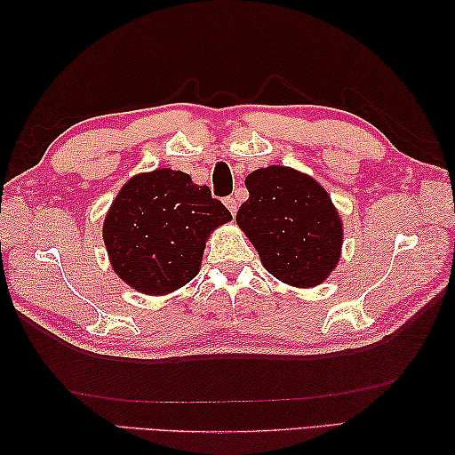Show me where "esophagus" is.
<instances>
[{"label": "esophagus", "instance_id": "1", "mask_svg": "<svg viewBox=\"0 0 455 455\" xmlns=\"http://www.w3.org/2000/svg\"><path fill=\"white\" fill-rule=\"evenodd\" d=\"M225 205H227V209L233 212V217L236 215V211H238V203H236V199L235 197H227L225 199Z\"/></svg>", "mask_w": 455, "mask_h": 455}]
</instances>
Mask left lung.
Wrapping results in <instances>:
<instances>
[{
    "label": "left lung",
    "mask_w": 455,
    "mask_h": 455,
    "mask_svg": "<svg viewBox=\"0 0 455 455\" xmlns=\"http://www.w3.org/2000/svg\"><path fill=\"white\" fill-rule=\"evenodd\" d=\"M244 183L250 197L236 222L262 266L287 285H321L336 269L344 240L340 212L326 189L287 166L254 170Z\"/></svg>",
    "instance_id": "obj_1"
}]
</instances>
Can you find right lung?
<instances>
[{
    "label": "right lung",
    "instance_id": "add662e5",
    "mask_svg": "<svg viewBox=\"0 0 455 455\" xmlns=\"http://www.w3.org/2000/svg\"><path fill=\"white\" fill-rule=\"evenodd\" d=\"M230 219L207 186L158 168L121 188L103 220V243L113 272L134 291L168 295L199 274L207 238Z\"/></svg>",
    "mask_w": 455,
    "mask_h": 455
}]
</instances>
